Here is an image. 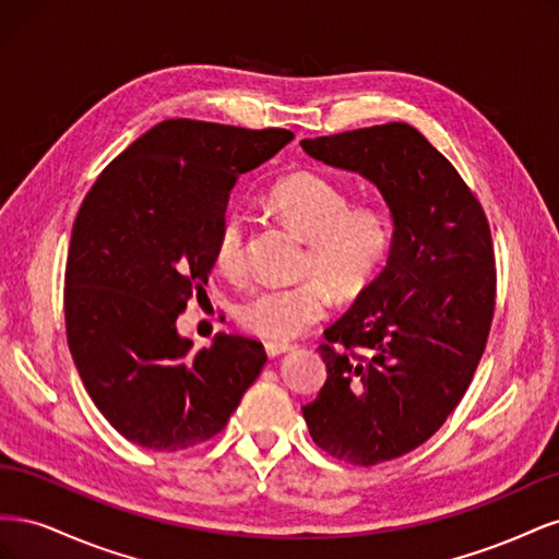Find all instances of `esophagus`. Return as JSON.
<instances>
[{
  "instance_id": "34e87169",
  "label": "esophagus",
  "mask_w": 559,
  "mask_h": 559,
  "mask_svg": "<svg viewBox=\"0 0 559 559\" xmlns=\"http://www.w3.org/2000/svg\"><path fill=\"white\" fill-rule=\"evenodd\" d=\"M289 349H294V345L289 341H265L267 357H277V354H284Z\"/></svg>"
}]
</instances>
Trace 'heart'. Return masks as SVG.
<instances>
[{
  "mask_svg": "<svg viewBox=\"0 0 559 559\" xmlns=\"http://www.w3.org/2000/svg\"><path fill=\"white\" fill-rule=\"evenodd\" d=\"M284 226L308 240L302 273L317 275L284 286H257L240 302V326L263 337H294L326 314L331 289L357 296L378 277L394 242V224L380 205L352 207L349 193L335 181L296 173L277 181L267 195ZM212 259L218 273L240 277L247 263V230L240 214L228 212L216 228Z\"/></svg>",
  "mask_w": 559,
  "mask_h": 559,
  "instance_id": "1",
  "label": "heart"
}]
</instances>
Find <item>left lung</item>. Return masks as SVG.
Instances as JSON below:
<instances>
[{
  "mask_svg": "<svg viewBox=\"0 0 559 559\" xmlns=\"http://www.w3.org/2000/svg\"><path fill=\"white\" fill-rule=\"evenodd\" d=\"M300 146L376 183L394 218L386 265L324 331L326 382L302 405L321 450L373 466L429 441L466 394L495 314L492 235L460 173L408 123Z\"/></svg>",
  "mask_w": 559,
  "mask_h": 559,
  "instance_id": "1",
  "label": "left lung"
}]
</instances>
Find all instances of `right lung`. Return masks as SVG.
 Instances as JSON below:
<instances>
[{
	"label": "right lung",
	"mask_w": 559,
	"mask_h": 559,
	"mask_svg": "<svg viewBox=\"0 0 559 559\" xmlns=\"http://www.w3.org/2000/svg\"><path fill=\"white\" fill-rule=\"evenodd\" d=\"M294 140L170 118L118 154L76 214L64 267V326L97 411L130 443L177 452L226 427L259 378V341L177 333L186 302L214 267L212 245L240 175Z\"/></svg>",
	"instance_id": "obj_1"
}]
</instances>
